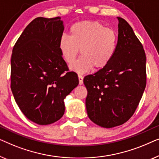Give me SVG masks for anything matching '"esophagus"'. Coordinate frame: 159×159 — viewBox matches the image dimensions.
Segmentation results:
<instances>
[{
    "label": "esophagus",
    "instance_id": "obj_1",
    "mask_svg": "<svg viewBox=\"0 0 159 159\" xmlns=\"http://www.w3.org/2000/svg\"><path fill=\"white\" fill-rule=\"evenodd\" d=\"M79 84L82 85L83 83H84V81H83V80H84V77H83L82 75H79Z\"/></svg>",
    "mask_w": 159,
    "mask_h": 159
}]
</instances>
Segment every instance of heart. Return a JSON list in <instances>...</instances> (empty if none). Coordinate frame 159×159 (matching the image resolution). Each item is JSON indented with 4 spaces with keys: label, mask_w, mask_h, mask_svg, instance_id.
<instances>
[{
    "label": "heart",
    "mask_w": 159,
    "mask_h": 159,
    "mask_svg": "<svg viewBox=\"0 0 159 159\" xmlns=\"http://www.w3.org/2000/svg\"><path fill=\"white\" fill-rule=\"evenodd\" d=\"M70 37L62 35L60 37L59 49L68 64L75 61L80 50L82 56L70 66L71 70L84 73L93 67L96 70H100L112 59L117 46V35L100 22H77L70 27Z\"/></svg>",
    "instance_id": "1"
}]
</instances>
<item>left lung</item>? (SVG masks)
Instances as JSON below:
<instances>
[{
  "mask_svg": "<svg viewBox=\"0 0 159 159\" xmlns=\"http://www.w3.org/2000/svg\"><path fill=\"white\" fill-rule=\"evenodd\" d=\"M118 19L115 55L105 68L84 79L88 93L87 115L99 126L111 128L126 122L135 112L146 85V57L129 24Z\"/></svg>",
  "mask_w": 159,
  "mask_h": 159,
  "instance_id": "8db88e82",
  "label": "left lung"
}]
</instances>
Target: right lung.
I'll use <instances>...</instances> for the list:
<instances>
[{"label":"right lung","mask_w":159,"mask_h":159,"mask_svg":"<svg viewBox=\"0 0 159 159\" xmlns=\"http://www.w3.org/2000/svg\"><path fill=\"white\" fill-rule=\"evenodd\" d=\"M64 31L60 17L36 18L12 51L11 88L19 109L40 125L54 123L65 112L64 99L79 85L59 49Z\"/></svg>","instance_id":"obj_1"}]
</instances>
